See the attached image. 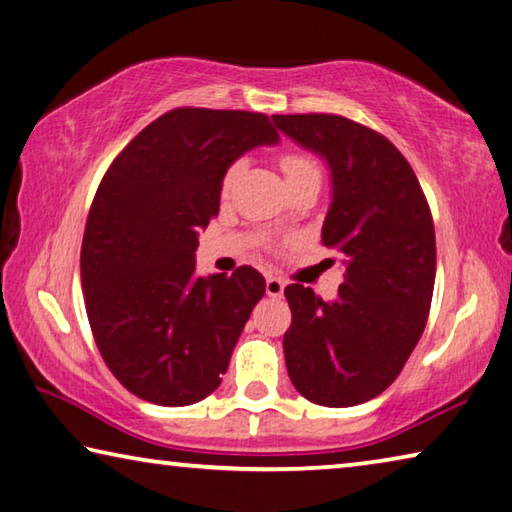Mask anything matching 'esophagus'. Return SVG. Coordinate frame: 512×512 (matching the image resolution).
<instances>
[{"mask_svg": "<svg viewBox=\"0 0 512 512\" xmlns=\"http://www.w3.org/2000/svg\"><path fill=\"white\" fill-rule=\"evenodd\" d=\"M283 288H286V283H283L279 276H267L265 281V292L274 299H281L283 297Z\"/></svg>", "mask_w": 512, "mask_h": 512, "instance_id": "esophagus-1", "label": "esophagus"}]
</instances>
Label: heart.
<instances>
[{
	"instance_id": "1",
	"label": "heart",
	"mask_w": 512,
	"mask_h": 512,
	"mask_svg": "<svg viewBox=\"0 0 512 512\" xmlns=\"http://www.w3.org/2000/svg\"><path fill=\"white\" fill-rule=\"evenodd\" d=\"M279 165H281L283 177H286V183L301 179V177H308V174H320V167H317L313 158L308 154H299V152L283 154ZM236 177H238V165H233V167H229V172H226L222 179V195H229V190L233 186V181H236ZM258 245L270 249L272 242L267 238H261L258 240Z\"/></svg>"
}]
</instances>
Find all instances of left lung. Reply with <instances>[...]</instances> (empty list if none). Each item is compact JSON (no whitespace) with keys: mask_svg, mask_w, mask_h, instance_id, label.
<instances>
[{"mask_svg":"<svg viewBox=\"0 0 512 512\" xmlns=\"http://www.w3.org/2000/svg\"><path fill=\"white\" fill-rule=\"evenodd\" d=\"M272 120L329 165L322 242L345 265L335 301L301 283L286 288L290 381L313 404H363L397 379L424 333L435 283L431 208L413 167L374 129L329 113Z\"/></svg>","mask_w":512,"mask_h":512,"instance_id":"8db88e82","label":"left lung"}]
</instances>
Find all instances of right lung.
Masks as SVG:
<instances>
[{
	"instance_id": "add662e5",
	"label": "right lung",
	"mask_w": 512,
	"mask_h": 512,
	"mask_svg": "<svg viewBox=\"0 0 512 512\" xmlns=\"http://www.w3.org/2000/svg\"><path fill=\"white\" fill-rule=\"evenodd\" d=\"M270 117L174 108L108 167L81 245V286L97 349L133 395L190 406L217 390L265 279L195 274L199 229L220 211L231 163L276 145Z\"/></svg>"
}]
</instances>
